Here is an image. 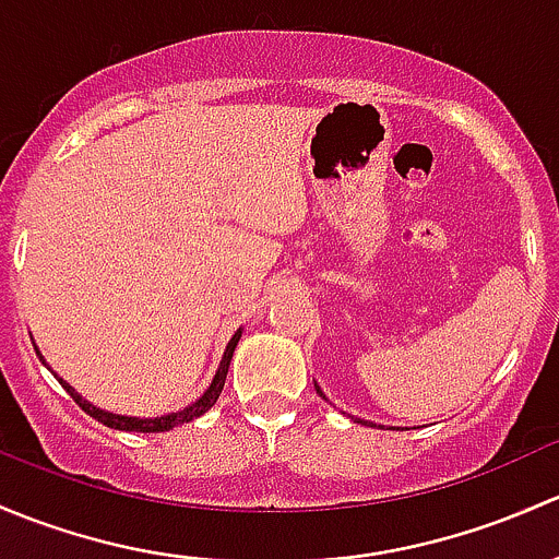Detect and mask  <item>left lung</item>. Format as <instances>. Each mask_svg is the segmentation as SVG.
<instances>
[{
	"instance_id": "obj_1",
	"label": "left lung",
	"mask_w": 559,
	"mask_h": 559,
	"mask_svg": "<svg viewBox=\"0 0 559 559\" xmlns=\"http://www.w3.org/2000/svg\"><path fill=\"white\" fill-rule=\"evenodd\" d=\"M314 388H318V384H314ZM318 393L322 395V390L318 388ZM322 399H325V395H322ZM358 423H364V425H371V428H377V425H373V423H366V419H358Z\"/></svg>"
}]
</instances>
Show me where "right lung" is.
Instances as JSON below:
<instances>
[{"instance_id": "1", "label": "right lung", "mask_w": 559, "mask_h": 559, "mask_svg": "<svg viewBox=\"0 0 559 559\" xmlns=\"http://www.w3.org/2000/svg\"><path fill=\"white\" fill-rule=\"evenodd\" d=\"M239 338H241V328H239L237 333H234L231 342L226 344V353H223V360H221V366H217L215 377H212L210 388H206L204 393H201L199 399L193 401V404L177 408V412H166V414H160V417H131V414H115V412H107V408H99L96 404H91L88 399H83V395H80L78 390H74L72 384L67 382V379H61L59 373L53 371V368L45 364V358H43V353H39V347H37V344H34V342H32V344H34V349H37L39 360H43V364L48 366L50 371H53V377L59 379L61 388H64L67 393L72 395L74 404L83 408L85 414H91V417L99 419L102 425H107V428H115V430H129V433H164V430L177 428V425L191 423V419L201 417V414L210 412V408L217 404V399H221V393H223V384H226V373H228V366H231L234 349H237Z\"/></svg>"}]
</instances>
